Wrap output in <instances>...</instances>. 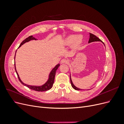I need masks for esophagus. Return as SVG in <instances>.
<instances>
[{"label":"esophagus","mask_w":124,"mask_h":124,"mask_svg":"<svg viewBox=\"0 0 124 124\" xmlns=\"http://www.w3.org/2000/svg\"><path fill=\"white\" fill-rule=\"evenodd\" d=\"M68 62H69V61L68 60V59H67V58H63L61 60V63H68Z\"/></svg>","instance_id":"obj_1"}]
</instances>
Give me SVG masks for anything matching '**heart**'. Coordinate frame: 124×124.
I'll return each instance as SVG.
<instances>
[{
  "label": "heart",
  "instance_id": "obj_1",
  "mask_svg": "<svg viewBox=\"0 0 124 124\" xmlns=\"http://www.w3.org/2000/svg\"><path fill=\"white\" fill-rule=\"evenodd\" d=\"M82 36H77L76 35H71L67 37L65 40V44L67 45H70L72 44L74 42V46L77 47L82 43Z\"/></svg>",
  "mask_w": 124,
  "mask_h": 124
}]
</instances>
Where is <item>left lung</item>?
<instances>
[{
    "instance_id": "obj_1",
    "label": "left lung",
    "mask_w": 124,
    "mask_h": 124,
    "mask_svg": "<svg viewBox=\"0 0 124 124\" xmlns=\"http://www.w3.org/2000/svg\"><path fill=\"white\" fill-rule=\"evenodd\" d=\"M89 35H90V37H89V41L88 42L90 43V42H94V41H101V40L98 38V37H96L95 35H94L93 34H92V33H89ZM102 42V41H101ZM103 43L104 44V43L103 42ZM70 82H71V86H72V87L76 90H77V91H78V90H82L80 88H77V87H76L75 86L73 83L72 82V80H71V76H70Z\"/></svg>"
}]
</instances>
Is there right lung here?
<instances>
[{"mask_svg":"<svg viewBox=\"0 0 124 124\" xmlns=\"http://www.w3.org/2000/svg\"><path fill=\"white\" fill-rule=\"evenodd\" d=\"M31 40H36V38H35L34 37H33L32 36H29L28 38H26L24 40H23L22 41V42L21 43V44L20 45V46L18 47H20L22 45H23V44H24L25 43L28 42V41H31ZM14 59H15V57H14ZM60 65L58 64L56 65L55 68L51 71V72L50 74V76H49V78H48V81L46 82V83H45L44 85L41 86H31V85H26L25 84H24L23 82H22V81L21 80L20 77H18V73L17 72V71L16 70V66H15V63H14V67H15V69H16V73L17 75V77L18 78V80L20 81L21 83L23 84L24 85L26 86V87H28L29 88L31 89L32 90H33V91H37V92H44V91H48V90L50 89L52 87V86H53V83L54 82V79H55V73H56V71L57 70V69H58V67H59Z\"/></svg>","mask_w":124,"mask_h":124,"instance_id":"obj_1","label":"right lung"}]
</instances>
